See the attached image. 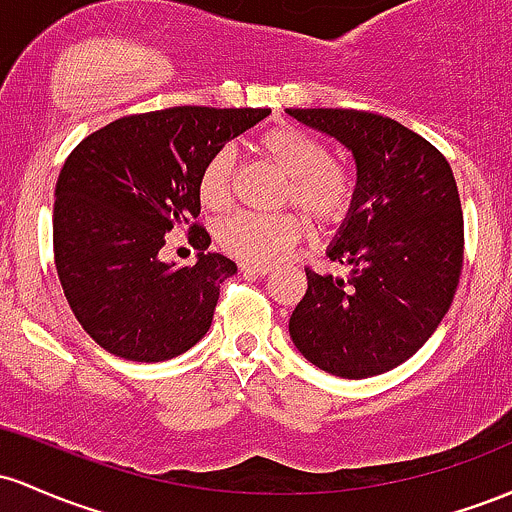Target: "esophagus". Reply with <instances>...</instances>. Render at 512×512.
I'll use <instances>...</instances> for the list:
<instances>
[{
	"mask_svg": "<svg viewBox=\"0 0 512 512\" xmlns=\"http://www.w3.org/2000/svg\"><path fill=\"white\" fill-rule=\"evenodd\" d=\"M241 271H244L246 275H268L271 273V268L263 266V263H241Z\"/></svg>",
	"mask_w": 512,
	"mask_h": 512,
	"instance_id": "34e87169",
	"label": "esophagus"
}]
</instances>
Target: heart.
I'll return each instance as SVG.
<instances>
[{
	"instance_id": "b5f03b06",
	"label": "heart",
	"mask_w": 512,
	"mask_h": 512,
	"mask_svg": "<svg viewBox=\"0 0 512 512\" xmlns=\"http://www.w3.org/2000/svg\"><path fill=\"white\" fill-rule=\"evenodd\" d=\"M256 149L287 176L285 203L300 208L317 227L338 225L353 205L355 181L343 164L333 162L329 147L312 132L278 125L256 137ZM234 152L220 147L205 159L198 174V200L208 210H225L232 198ZM304 234L295 212L256 215L237 212L217 225V244L246 263H273Z\"/></svg>"
}]
</instances>
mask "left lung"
<instances>
[{"label":"left lung","instance_id":"1","mask_svg":"<svg viewBox=\"0 0 512 512\" xmlns=\"http://www.w3.org/2000/svg\"><path fill=\"white\" fill-rule=\"evenodd\" d=\"M336 137L358 169L353 205L326 251L346 278L309 268L290 338L346 380L382 375L409 360L450 309L464 261V217L450 164L392 118L353 108H287Z\"/></svg>","mask_w":512,"mask_h":512}]
</instances>
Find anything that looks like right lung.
<instances>
[{
    "label": "right lung",
    "instance_id": "right-lung-1",
    "mask_svg": "<svg viewBox=\"0 0 512 512\" xmlns=\"http://www.w3.org/2000/svg\"><path fill=\"white\" fill-rule=\"evenodd\" d=\"M268 113L174 106L113 120L72 149L55 186V266L74 317L103 350L162 363L208 333L237 263L208 251L210 234L193 222L198 174ZM181 226L201 254L176 269L158 251Z\"/></svg>",
    "mask_w": 512,
    "mask_h": 512
}]
</instances>
